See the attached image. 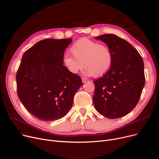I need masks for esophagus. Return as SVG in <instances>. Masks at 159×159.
I'll list each match as a JSON object with an SVG mask.
<instances>
[{
    "instance_id": "1",
    "label": "esophagus",
    "mask_w": 159,
    "mask_h": 159,
    "mask_svg": "<svg viewBox=\"0 0 159 159\" xmlns=\"http://www.w3.org/2000/svg\"><path fill=\"white\" fill-rule=\"evenodd\" d=\"M81 79H82V82L83 83H84L85 82L87 81V79H86V78H84V77H82Z\"/></svg>"
}]
</instances>
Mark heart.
I'll return each instance as SVG.
<instances>
[{"instance_id":"1","label":"heart","mask_w":159,"mask_h":159,"mask_svg":"<svg viewBox=\"0 0 159 159\" xmlns=\"http://www.w3.org/2000/svg\"><path fill=\"white\" fill-rule=\"evenodd\" d=\"M71 55L62 57V64L69 73L77 74L85 66L86 75L101 77L111 68L113 57L110 49L105 44L87 38H82L72 45Z\"/></svg>"}]
</instances>
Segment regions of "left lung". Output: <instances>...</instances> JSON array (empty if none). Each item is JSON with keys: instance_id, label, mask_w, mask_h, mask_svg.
Returning a JSON list of instances; mask_svg holds the SVG:
<instances>
[{"instance_id": "8db88e82", "label": "left lung", "mask_w": 159, "mask_h": 159, "mask_svg": "<svg viewBox=\"0 0 159 159\" xmlns=\"http://www.w3.org/2000/svg\"><path fill=\"white\" fill-rule=\"evenodd\" d=\"M111 50L110 70L93 82L96 110L109 119L128 114L137 104L145 84L143 58L128 42L114 34L95 37Z\"/></svg>"}]
</instances>
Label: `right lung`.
Listing matches in <instances>:
<instances>
[{
	"label": "right lung",
	"instance_id": "obj_1",
	"mask_svg": "<svg viewBox=\"0 0 159 159\" xmlns=\"http://www.w3.org/2000/svg\"><path fill=\"white\" fill-rule=\"evenodd\" d=\"M71 41L40 40L22 55L16 76L18 96L25 108L39 120L53 121L64 117L82 85L80 77L69 73L62 62Z\"/></svg>",
	"mask_w": 159,
	"mask_h": 159
}]
</instances>
